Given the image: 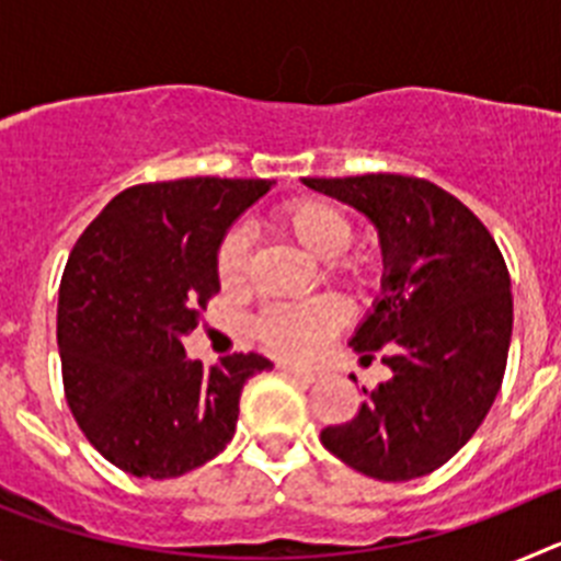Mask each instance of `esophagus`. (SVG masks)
I'll use <instances>...</instances> for the list:
<instances>
[{"label": "esophagus", "instance_id": "esophagus-1", "mask_svg": "<svg viewBox=\"0 0 561 561\" xmlns=\"http://www.w3.org/2000/svg\"><path fill=\"white\" fill-rule=\"evenodd\" d=\"M280 368L289 370V374H295V376H300V379H306V381H320L325 376L323 368H306V365H286L284 362Z\"/></svg>", "mask_w": 561, "mask_h": 561}]
</instances>
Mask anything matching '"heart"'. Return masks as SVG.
Returning <instances> with one entry per match:
<instances>
[{
  "mask_svg": "<svg viewBox=\"0 0 561 561\" xmlns=\"http://www.w3.org/2000/svg\"><path fill=\"white\" fill-rule=\"evenodd\" d=\"M272 227L280 236L291 238L309 255L329 261L331 272L362 277L368 270V257L359 252L342 255L351 241V221L336 205L314 196L291 199L272 213ZM219 277L227 286L238 284L247 270V241L241 232H230L219 247ZM348 309L340 297H317L309 304L272 306L257 317V336L266 348L286 359H309L323 348L325 340L345 323Z\"/></svg>",
  "mask_w": 561,
  "mask_h": 561,
  "instance_id": "heart-1",
  "label": "heart"
}]
</instances>
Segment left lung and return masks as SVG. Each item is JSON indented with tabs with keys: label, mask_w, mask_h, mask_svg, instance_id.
Listing matches in <instances>:
<instances>
[{
	"label": "left lung",
	"mask_w": 561,
	"mask_h": 561,
	"mask_svg": "<svg viewBox=\"0 0 561 561\" xmlns=\"http://www.w3.org/2000/svg\"><path fill=\"white\" fill-rule=\"evenodd\" d=\"M304 185L359 210L379 232L381 297L351 348L362 362L385 348L393 374L320 440L368 478H424L472 438L503 385L514 320L503 255L483 221L427 180L365 173Z\"/></svg>",
	"instance_id": "1"
}]
</instances>
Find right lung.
<instances>
[{"label":"right lung","instance_id":"right-lung-1","mask_svg":"<svg viewBox=\"0 0 561 561\" xmlns=\"http://www.w3.org/2000/svg\"><path fill=\"white\" fill-rule=\"evenodd\" d=\"M270 180L151 182L117 193L72 247L58 289L67 404L89 444L134 478H180L230 444L261 354L205 368L182 336L219 284V247Z\"/></svg>","mask_w":561,"mask_h":561}]
</instances>
